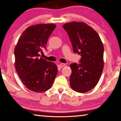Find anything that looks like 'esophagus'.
Returning <instances> with one entry per match:
<instances>
[{"mask_svg":"<svg viewBox=\"0 0 121 121\" xmlns=\"http://www.w3.org/2000/svg\"><path fill=\"white\" fill-rule=\"evenodd\" d=\"M65 65H66V64H63V63H61V64H60V65H59V67H60V68H62L63 67H64Z\"/></svg>","mask_w":121,"mask_h":121,"instance_id":"1","label":"esophagus"}]
</instances>
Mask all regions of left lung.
<instances>
[{"mask_svg":"<svg viewBox=\"0 0 121 121\" xmlns=\"http://www.w3.org/2000/svg\"><path fill=\"white\" fill-rule=\"evenodd\" d=\"M67 33L75 53L80 55V64L70 65L72 73L70 85L78 93H86L94 88L103 68L104 47L99 34L83 22H72L63 26Z\"/></svg>","mask_w":121,"mask_h":121,"instance_id":"obj_1","label":"left lung"}]
</instances>
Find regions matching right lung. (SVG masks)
<instances>
[{
    "instance_id": "add662e5",
    "label": "right lung",
    "mask_w": 121,
    "mask_h": 121,
    "mask_svg": "<svg viewBox=\"0 0 121 121\" xmlns=\"http://www.w3.org/2000/svg\"><path fill=\"white\" fill-rule=\"evenodd\" d=\"M54 24L30 26L23 32L14 49L15 67L22 83L30 91L42 93L50 89L57 73V66L38 56L46 49Z\"/></svg>"
}]
</instances>
